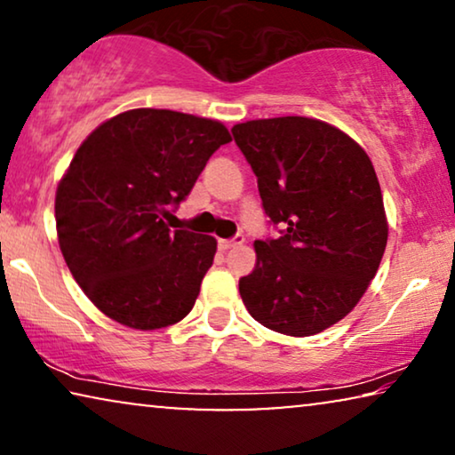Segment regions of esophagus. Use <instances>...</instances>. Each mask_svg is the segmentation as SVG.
Here are the masks:
<instances>
[{"mask_svg":"<svg viewBox=\"0 0 455 455\" xmlns=\"http://www.w3.org/2000/svg\"><path fill=\"white\" fill-rule=\"evenodd\" d=\"M240 244H244V235H242V234L234 235L232 240H220L221 251H229V248H235V246H240Z\"/></svg>","mask_w":455,"mask_h":455,"instance_id":"esophagus-1","label":"esophagus"}]
</instances>
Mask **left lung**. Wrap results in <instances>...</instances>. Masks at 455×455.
Returning <instances> with one entry per match:
<instances>
[{
  "label": "left lung",
  "instance_id": "1",
  "mask_svg": "<svg viewBox=\"0 0 455 455\" xmlns=\"http://www.w3.org/2000/svg\"><path fill=\"white\" fill-rule=\"evenodd\" d=\"M275 240H257L240 279L254 321L294 338L321 333L356 307L387 244L381 186L369 155L331 124L302 116L235 124Z\"/></svg>",
  "mask_w": 455,
  "mask_h": 455
}]
</instances>
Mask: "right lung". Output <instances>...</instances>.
<instances>
[{
  "label": "right lung",
  "instance_id": "obj_1",
  "mask_svg": "<svg viewBox=\"0 0 455 455\" xmlns=\"http://www.w3.org/2000/svg\"><path fill=\"white\" fill-rule=\"evenodd\" d=\"M232 140L217 120L130 109L78 147L55 192V228L72 277L122 325L153 331L182 321L213 265L217 240L167 228L211 155Z\"/></svg>",
  "mask_w": 455,
  "mask_h": 455
}]
</instances>
